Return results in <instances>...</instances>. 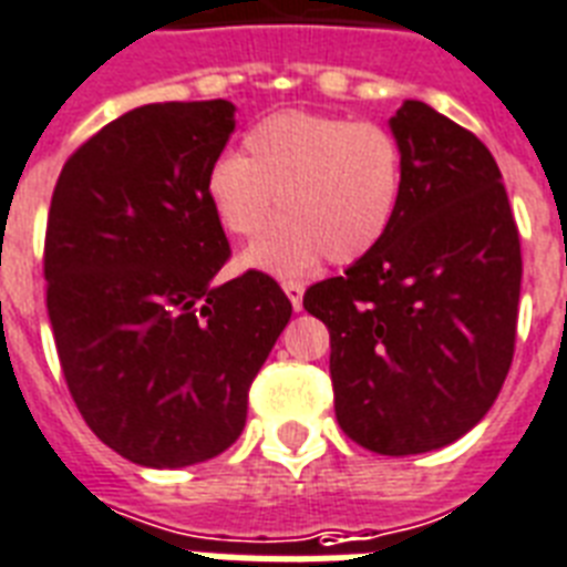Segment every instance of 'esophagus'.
<instances>
[{"mask_svg": "<svg viewBox=\"0 0 567 567\" xmlns=\"http://www.w3.org/2000/svg\"><path fill=\"white\" fill-rule=\"evenodd\" d=\"M284 292H287V298L292 301V307L296 310H301V298H305V284L301 280H284Z\"/></svg>", "mask_w": 567, "mask_h": 567, "instance_id": "esophagus-1", "label": "esophagus"}]
</instances>
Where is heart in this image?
<instances>
[{"label":"heart","mask_w":567,"mask_h":567,"mask_svg":"<svg viewBox=\"0 0 567 567\" xmlns=\"http://www.w3.org/2000/svg\"><path fill=\"white\" fill-rule=\"evenodd\" d=\"M246 155H221L205 175L210 213L225 234L257 237L278 196L280 221L246 266L305 275L324 257H369L395 225L404 198V148L380 122L287 111L248 131Z\"/></svg>","instance_id":"heart-1"}]
</instances>
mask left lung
Masks as SVG:
<instances>
[{
  "label": "left lung",
  "instance_id": "8db88e82",
  "mask_svg": "<svg viewBox=\"0 0 567 567\" xmlns=\"http://www.w3.org/2000/svg\"><path fill=\"white\" fill-rule=\"evenodd\" d=\"M404 148L395 225L305 310L330 330L339 427L374 454L410 456L468 433L515 354L520 239L495 157L424 102L389 120Z\"/></svg>",
  "mask_w": 567,
  "mask_h": 567
}]
</instances>
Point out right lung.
Returning <instances> with one entry per match:
<instances>
[{"instance_id": "add662e5", "label": "right lung", "mask_w": 567, "mask_h": 567, "mask_svg": "<svg viewBox=\"0 0 567 567\" xmlns=\"http://www.w3.org/2000/svg\"><path fill=\"white\" fill-rule=\"evenodd\" d=\"M234 104H143L63 163L43 246L47 310L81 419L116 454L184 468L228 451L292 305L257 269L216 284L230 246L205 175Z\"/></svg>"}]
</instances>
